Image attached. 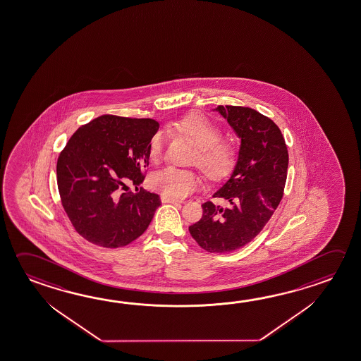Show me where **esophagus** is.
Returning <instances> with one entry per match:
<instances>
[{"label": "esophagus", "instance_id": "obj_1", "mask_svg": "<svg viewBox=\"0 0 361 361\" xmlns=\"http://www.w3.org/2000/svg\"><path fill=\"white\" fill-rule=\"evenodd\" d=\"M161 202H170V204H178V202H183L181 200H178V199H172V197H169V196L166 195H161Z\"/></svg>", "mask_w": 361, "mask_h": 361}]
</instances>
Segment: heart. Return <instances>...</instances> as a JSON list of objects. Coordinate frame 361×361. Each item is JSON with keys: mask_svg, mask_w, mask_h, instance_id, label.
Instances as JSON below:
<instances>
[{"mask_svg": "<svg viewBox=\"0 0 361 361\" xmlns=\"http://www.w3.org/2000/svg\"><path fill=\"white\" fill-rule=\"evenodd\" d=\"M173 128L196 145L190 159L191 165L197 166L210 180L227 175L235 161L237 146L233 140L221 137V128L197 113L180 118L173 123ZM164 145V135L154 134L149 143V157L153 162H159L162 157ZM200 183L197 172L172 166L154 173L151 178L153 189L178 199L191 194L200 186Z\"/></svg>", "mask_w": 361, "mask_h": 361, "instance_id": "1", "label": "heart"}]
</instances>
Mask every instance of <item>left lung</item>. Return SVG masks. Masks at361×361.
<instances>
[{
  "label": "left lung",
  "instance_id": "1",
  "mask_svg": "<svg viewBox=\"0 0 361 361\" xmlns=\"http://www.w3.org/2000/svg\"><path fill=\"white\" fill-rule=\"evenodd\" d=\"M240 138L233 172L216 190L213 202L202 204L200 221L190 226L191 237L202 250L227 253L257 235L284 195L289 154L278 126L265 115L245 106L215 109Z\"/></svg>",
  "mask_w": 361,
  "mask_h": 361
}]
</instances>
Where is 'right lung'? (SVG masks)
I'll return each instance as SVG.
<instances>
[{
	"mask_svg": "<svg viewBox=\"0 0 361 361\" xmlns=\"http://www.w3.org/2000/svg\"><path fill=\"white\" fill-rule=\"evenodd\" d=\"M159 128L153 119L102 115L67 142L57 161L58 191L85 240L118 248L145 233L161 205L157 194L140 188ZM129 183L137 195L128 190Z\"/></svg>",
	"mask_w": 361,
	"mask_h": 361,
	"instance_id": "1",
	"label": "right lung"
}]
</instances>
